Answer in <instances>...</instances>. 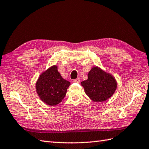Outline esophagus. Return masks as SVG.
Here are the masks:
<instances>
[{"label": "esophagus", "instance_id": "1", "mask_svg": "<svg viewBox=\"0 0 149 149\" xmlns=\"http://www.w3.org/2000/svg\"><path fill=\"white\" fill-rule=\"evenodd\" d=\"M74 83H80V79L77 78V79H74Z\"/></svg>", "mask_w": 149, "mask_h": 149}]
</instances>
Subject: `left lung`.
<instances>
[{"mask_svg": "<svg viewBox=\"0 0 149 149\" xmlns=\"http://www.w3.org/2000/svg\"><path fill=\"white\" fill-rule=\"evenodd\" d=\"M87 95L95 102H103L111 97L116 89L117 83L111 75L99 67L91 68L88 79L81 82Z\"/></svg>", "mask_w": 149, "mask_h": 149, "instance_id": "8db88e82", "label": "left lung"}]
</instances>
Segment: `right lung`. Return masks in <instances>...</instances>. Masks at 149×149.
<instances>
[{"label":"right lung","instance_id":"1","mask_svg":"<svg viewBox=\"0 0 149 149\" xmlns=\"http://www.w3.org/2000/svg\"><path fill=\"white\" fill-rule=\"evenodd\" d=\"M70 84V83L61 77L54 65L40 75L36 90L43 102L49 106H55L64 99Z\"/></svg>","mask_w":149,"mask_h":149}]
</instances>
